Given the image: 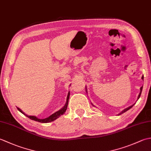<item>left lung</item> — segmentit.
<instances>
[{
    "label": "left lung",
    "instance_id": "obj_1",
    "mask_svg": "<svg viewBox=\"0 0 151 151\" xmlns=\"http://www.w3.org/2000/svg\"><path fill=\"white\" fill-rule=\"evenodd\" d=\"M142 80L143 79V76H142ZM142 89H143V86L142 87H141V88H140V93H139V95H138V97H137V99H138L139 97H140V95H141V93H142ZM134 106V104L133 105H132V106H129V107H128V108H125L124 110H123V111H122L120 114H119V115H121V114H123V113H124L125 111H127V110H129V109H130L131 108H132V106Z\"/></svg>",
    "mask_w": 151,
    "mask_h": 151
}]
</instances>
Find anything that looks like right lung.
Wrapping results in <instances>:
<instances>
[{
  "instance_id": "right-lung-1",
  "label": "right lung",
  "mask_w": 151,
  "mask_h": 151,
  "mask_svg": "<svg viewBox=\"0 0 151 151\" xmlns=\"http://www.w3.org/2000/svg\"><path fill=\"white\" fill-rule=\"evenodd\" d=\"M69 95H70V92L68 93V95H67V101H66V103L65 104V106L62 108H61L60 110H58V111L55 112V113H54L53 114H52L51 115H50L49 117H48L45 119H38L37 117H36V116H34V115H28L27 114H25L23 111H22L20 108H17V110L21 112L22 114H23L24 115H26L27 117H28V118H30V119L32 120H34V121H36L37 122H40V123H49V122L51 121H53L54 120H56L57 118H58L60 115H63L64 113H65L66 110H67V105H68V102H69Z\"/></svg>"
}]
</instances>
